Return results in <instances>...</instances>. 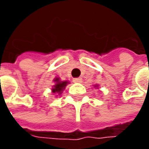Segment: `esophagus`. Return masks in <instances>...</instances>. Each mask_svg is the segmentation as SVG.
<instances>
[{
  "label": "esophagus",
  "instance_id": "34e87169",
  "mask_svg": "<svg viewBox=\"0 0 149 149\" xmlns=\"http://www.w3.org/2000/svg\"><path fill=\"white\" fill-rule=\"evenodd\" d=\"M81 81H82L81 78H74V79H73V82L74 83H81Z\"/></svg>",
  "mask_w": 149,
  "mask_h": 149
}]
</instances>
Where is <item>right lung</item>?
<instances>
[{"label":"right lung","instance_id":"add662e5","mask_svg":"<svg viewBox=\"0 0 149 149\" xmlns=\"http://www.w3.org/2000/svg\"><path fill=\"white\" fill-rule=\"evenodd\" d=\"M54 81L56 84H54V88L52 89V93H57V94H61V92L63 91V89L65 88L66 84H67V81H64V82H60L59 80V78H56L54 79Z\"/></svg>","mask_w":149,"mask_h":149}]
</instances>
